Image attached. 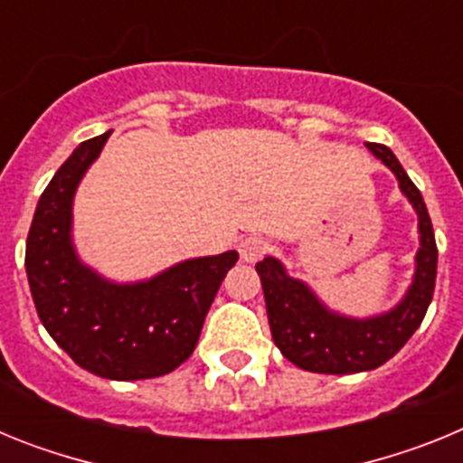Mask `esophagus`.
<instances>
[{
	"mask_svg": "<svg viewBox=\"0 0 463 463\" xmlns=\"http://www.w3.org/2000/svg\"><path fill=\"white\" fill-rule=\"evenodd\" d=\"M271 250V243L267 239H261V236H248L239 243V252H241V260L248 261V264H255L257 260L267 255Z\"/></svg>",
	"mask_w": 463,
	"mask_h": 463,
	"instance_id": "esophagus-1",
	"label": "esophagus"
}]
</instances>
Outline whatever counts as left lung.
Segmentation results:
<instances>
[{
	"label": "left lung",
	"instance_id": "left-lung-1",
	"mask_svg": "<svg viewBox=\"0 0 463 463\" xmlns=\"http://www.w3.org/2000/svg\"><path fill=\"white\" fill-rule=\"evenodd\" d=\"M366 148L390 166L420 220V250L406 297L387 313L357 320L326 308L306 282L288 276L276 257H264L255 267L264 289L273 343L280 347L282 357L313 373L345 375L383 366L422 325L436 288L439 248L422 194L387 146L366 143Z\"/></svg>",
	"mask_w": 463,
	"mask_h": 463
}]
</instances>
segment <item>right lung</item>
I'll return each instance as SVG.
<instances>
[{
    "mask_svg": "<svg viewBox=\"0 0 463 463\" xmlns=\"http://www.w3.org/2000/svg\"><path fill=\"white\" fill-rule=\"evenodd\" d=\"M110 132L69 155L36 203L24 269L39 320L80 369L109 380L171 373L194 353L220 282L239 252L185 260L150 280L110 282L71 243L73 194Z\"/></svg>",
    "mask_w": 463,
    "mask_h": 463,
    "instance_id": "obj_1",
    "label": "right lung"
}]
</instances>
